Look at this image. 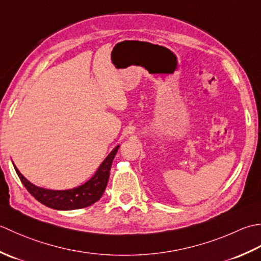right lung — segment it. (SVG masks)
Returning a JSON list of instances; mask_svg holds the SVG:
<instances>
[{
    "instance_id": "obj_1",
    "label": "right lung",
    "mask_w": 261,
    "mask_h": 261,
    "mask_svg": "<svg viewBox=\"0 0 261 261\" xmlns=\"http://www.w3.org/2000/svg\"><path fill=\"white\" fill-rule=\"evenodd\" d=\"M118 148L119 145H117L109 153V155L100 164L97 172L94 173L91 179L88 180L86 184L79 186L76 188L67 190H51L35 186L20 173L14 164L13 166L21 182L23 184L27 190L37 200L40 201L41 204H44L47 207H50V208L60 211L79 210L92 205L101 198L106 187H107L111 164H113L114 158L117 151H118Z\"/></svg>"
}]
</instances>
